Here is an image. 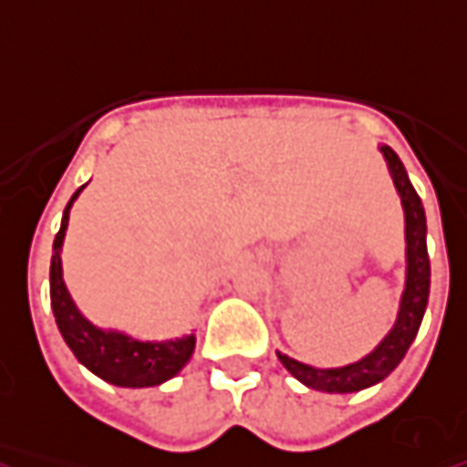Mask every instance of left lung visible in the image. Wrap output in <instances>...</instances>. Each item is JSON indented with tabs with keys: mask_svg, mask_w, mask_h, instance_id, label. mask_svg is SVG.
Instances as JSON below:
<instances>
[{
	"mask_svg": "<svg viewBox=\"0 0 467 467\" xmlns=\"http://www.w3.org/2000/svg\"><path fill=\"white\" fill-rule=\"evenodd\" d=\"M379 151L387 161L389 177H392L404 212V263L407 265H404V290L402 298H400V311H397V321L389 328V334L384 336L367 357L344 364V367H328V369L311 367V364H303V361L288 357L283 351H275L280 364L301 384H306L308 389H316V392L351 394L387 379L400 367L407 348L412 347L420 324H422V316H425L427 298H430L425 207H422V200L417 197L400 156L394 154L389 146H379Z\"/></svg>",
	"mask_w": 467,
	"mask_h": 467,
	"instance_id": "1",
	"label": "left lung"
}]
</instances>
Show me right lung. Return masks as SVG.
<instances>
[{
	"instance_id": "add662e5",
	"label": "right lung",
	"mask_w": 467,
	"mask_h": 467,
	"mask_svg": "<svg viewBox=\"0 0 467 467\" xmlns=\"http://www.w3.org/2000/svg\"><path fill=\"white\" fill-rule=\"evenodd\" d=\"M83 189L86 184L75 192L73 200L67 202L60 233L55 234V243H52L50 301L57 328L75 358L103 381L116 384V387H131V389L164 384L187 367V361L197 347V336L184 334L177 338H166V341H141V338L116 331V328L96 326L80 313L70 290L65 285L63 257L60 255H63L70 207L80 197Z\"/></svg>"
}]
</instances>
